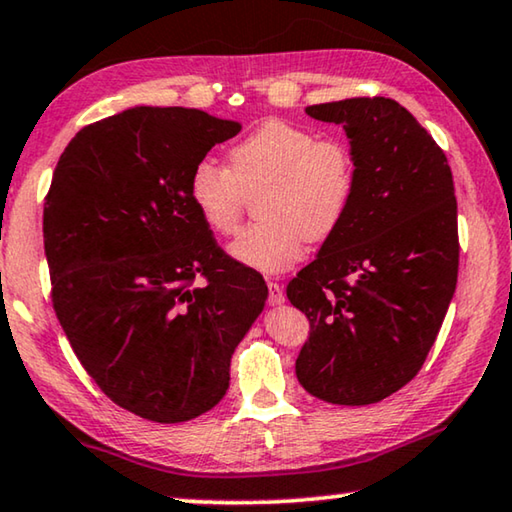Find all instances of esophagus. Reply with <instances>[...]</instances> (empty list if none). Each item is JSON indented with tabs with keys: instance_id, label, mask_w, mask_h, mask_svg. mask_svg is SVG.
Wrapping results in <instances>:
<instances>
[{
	"instance_id": "1",
	"label": "esophagus",
	"mask_w": 512,
	"mask_h": 512,
	"mask_svg": "<svg viewBox=\"0 0 512 512\" xmlns=\"http://www.w3.org/2000/svg\"><path fill=\"white\" fill-rule=\"evenodd\" d=\"M266 287H269V303L271 305H282V303H285V291H282V287L278 285V282L269 280V282H266Z\"/></svg>"
}]
</instances>
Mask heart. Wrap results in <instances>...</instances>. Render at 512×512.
Instances as JSON below:
<instances>
[{
    "instance_id": "b5f03b06",
    "label": "heart",
    "mask_w": 512,
    "mask_h": 512,
    "mask_svg": "<svg viewBox=\"0 0 512 512\" xmlns=\"http://www.w3.org/2000/svg\"><path fill=\"white\" fill-rule=\"evenodd\" d=\"M230 168L200 159L189 173V198L216 234H234L248 196L262 216L232 246L239 262L264 273L287 271L307 241L328 239L351 209L355 159L339 139H321L289 120H264L230 152Z\"/></svg>"
}]
</instances>
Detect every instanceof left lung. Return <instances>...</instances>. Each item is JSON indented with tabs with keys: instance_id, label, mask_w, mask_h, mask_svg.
Masks as SVG:
<instances>
[{
	"instance_id": "8db88e82",
	"label": "left lung",
	"mask_w": 512,
	"mask_h": 512,
	"mask_svg": "<svg viewBox=\"0 0 512 512\" xmlns=\"http://www.w3.org/2000/svg\"><path fill=\"white\" fill-rule=\"evenodd\" d=\"M307 113L344 125L358 184L342 225L287 285L310 321L296 376L326 403H378L417 376L456 291L451 168L392 97H351Z\"/></svg>"
}]
</instances>
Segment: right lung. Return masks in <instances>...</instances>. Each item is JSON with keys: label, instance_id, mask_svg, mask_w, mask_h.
Wrapping results in <instances>:
<instances>
[{"label": "right lung", "instance_id": "obj_1", "mask_svg": "<svg viewBox=\"0 0 512 512\" xmlns=\"http://www.w3.org/2000/svg\"><path fill=\"white\" fill-rule=\"evenodd\" d=\"M239 132L198 109H127L79 129L45 196L56 319L95 385L157 424L223 399L269 296L189 198L191 168Z\"/></svg>", "mask_w": 512, "mask_h": 512}]
</instances>
